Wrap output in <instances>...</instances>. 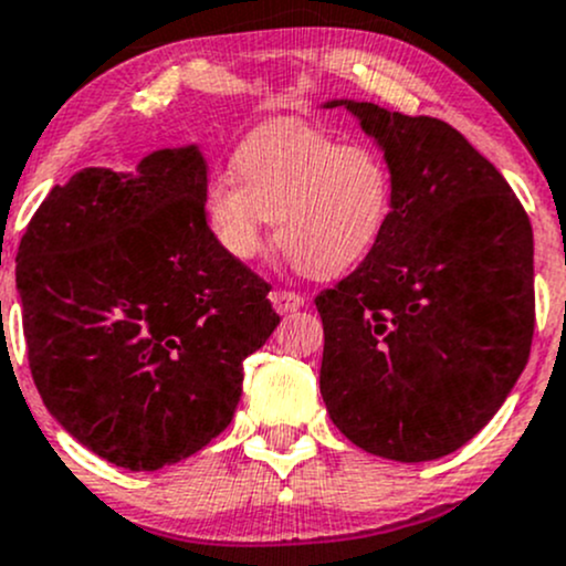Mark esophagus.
<instances>
[{
    "mask_svg": "<svg viewBox=\"0 0 566 566\" xmlns=\"http://www.w3.org/2000/svg\"><path fill=\"white\" fill-rule=\"evenodd\" d=\"M271 303L279 314H287V312H297V308L306 303V297L301 293H293V290H273Z\"/></svg>",
    "mask_w": 566,
    "mask_h": 566,
    "instance_id": "34e87169",
    "label": "esophagus"
}]
</instances>
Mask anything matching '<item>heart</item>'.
I'll use <instances>...</instances> for the list:
<instances>
[{
    "label": "heart",
    "mask_w": 566,
    "mask_h": 566,
    "mask_svg": "<svg viewBox=\"0 0 566 566\" xmlns=\"http://www.w3.org/2000/svg\"><path fill=\"white\" fill-rule=\"evenodd\" d=\"M233 164L235 174H214L203 192L209 231L233 260L258 258L273 220L290 263L312 276H338L376 250L392 220L387 160L303 123L258 128Z\"/></svg>",
    "instance_id": "heart-1"
}]
</instances>
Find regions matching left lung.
Listing matches in <instances>:
<instances>
[{"mask_svg": "<svg viewBox=\"0 0 566 566\" xmlns=\"http://www.w3.org/2000/svg\"><path fill=\"white\" fill-rule=\"evenodd\" d=\"M384 150L395 209L378 247L316 295L319 389L368 454L430 462L462 449L526 368L535 241L511 185L457 128L333 98Z\"/></svg>", "mask_w": 566, "mask_h": 566, "instance_id": "left-lung-1", "label": "left lung"}]
</instances>
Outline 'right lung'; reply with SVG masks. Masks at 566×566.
<instances>
[{
  "instance_id": "right-lung-1",
  "label": "right lung",
  "mask_w": 566,
  "mask_h": 566,
  "mask_svg": "<svg viewBox=\"0 0 566 566\" xmlns=\"http://www.w3.org/2000/svg\"><path fill=\"white\" fill-rule=\"evenodd\" d=\"M198 145L136 171H77L31 217L15 258L29 368L74 440L128 470L201 451L231 424L244 359L279 314L203 212Z\"/></svg>"
}]
</instances>
